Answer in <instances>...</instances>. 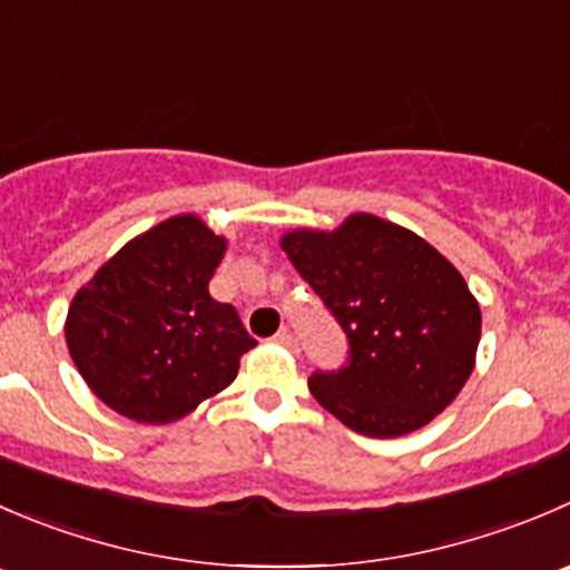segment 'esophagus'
Returning <instances> with one entry per match:
<instances>
[{
    "label": "esophagus",
    "instance_id": "esophagus-1",
    "mask_svg": "<svg viewBox=\"0 0 570 570\" xmlns=\"http://www.w3.org/2000/svg\"><path fill=\"white\" fill-rule=\"evenodd\" d=\"M273 342H278V345H284V347H289V351H297V340L295 336L289 334V331H278V334L273 336Z\"/></svg>",
    "mask_w": 570,
    "mask_h": 570
}]
</instances>
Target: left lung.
<instances>
[{
	"label": "left lung",
	"instance_id": "obj_1",
	"mask_svg": "<svg viewBox=\"0 0 570 570\" xmlns=\"http://www.w3.org/2000/svg\"><path fill=\"white\" fill-rule=\"evenodd\" d=\"M347 336V362L317 370L320 406L367 438H401L438 417L476 362L482 312L460 269L412 230L351 214L336 230L281 239Z\"/></svg>",
	"mask_w": 570,
	"mask_h": 570
}]
</instances>
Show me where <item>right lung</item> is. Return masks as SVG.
<instances>
[{
	"mask_svg": "<svg viewBox=\"0 0 570 570\" xmlns=\"http://www.w3.org/2000/svg\"><path fill=\"white\" fill-rule=\"evenodd\" d=\"M225 239L195 214L127 242L75 295L66 345L94 395L138 423H173L223 392L256 345L208 295Z\"/></svg>",
	"mask_w": 570,
	"mask_h": 570,
	"instance_id": "add662e5",
	"label": "right lung"
}]
</instances>
